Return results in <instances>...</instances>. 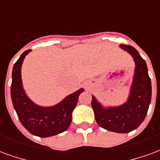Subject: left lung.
I'll list each match as a JSON object with an SVG mask.
<instances>
[{"instance_id": "left-lung-1", "label": "left lung", "mask_w": 160, "mask_h": 160, "mask_svg": "<svg viewBox=\"0 0 160 160\" xmlns=\"http://www.w3.org/2000/svg\"><path fill=\"white\" fill-rule=\"evenodd\" d=\"M121 48L133 56L135 70L130 95L118 107L104 108L92 96V107L97 123L104 129L116 133H128L137 128L144 121L151 103L152 85L145 60L134 47L121 44Z\"/></svg>"}]
</instances>
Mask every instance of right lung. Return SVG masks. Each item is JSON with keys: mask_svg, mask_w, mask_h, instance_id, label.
I'll list each match as a JSON object with an SVG mask.
<instances>
[{"mask_svg": "<svg viewBox=\"0 0 160 160\" xmlns=\"http://www.w3.org/2000/svg\"><path fill=\"white\" fill-rule=\"evenodd\" d=\"M31 51L26 50L14 63L12 73L11 98L13 108L20 122L33 135L49 137L68 129L72 121V112L75 108L81 88L65 98L52 107H41L29 99L24 92L21 81V64L25 56Z\"/></svg>", "mask_w": 160, "mask_h": 160, "instance_id": "right-lung-1", "label": "right lung"}]
</instances>
